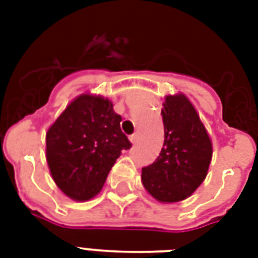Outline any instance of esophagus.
Returning <instances> with one entry per match:
<instances>
[{"label": "esophagus", "instance_id": "obj_1", "mask_svg": "<svg viewBox=\"0 0 258 258\" xmlns=\"http://www.w3.org/2000/svg\"><path fill=\"white\" fill-rule=\"evenodd\" d=\"M130 141L133 142V143H137V141H138L137 134H133V135H130Z\"/></svg>", "mask_w": 258, "mask_h": 258}]
</instances>
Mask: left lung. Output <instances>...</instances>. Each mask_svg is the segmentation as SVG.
Masks as SVG:
<instances>
[{"mask_svg":"<svg viewBox=\"0 0 258 258\" xmlns=\"http://www.w3.org/2000/svg\"><path fill=\"white\" fill-rule=\"evenodd\" d=\"M165 142L159 157L142 169V183L159 202L186 200L204 182L212 142L184 95L167 96L162 108Z\"/></svg>","mask_w":258,"mask_h":258,"instance_id":"obj_1","label":"left lung"}]
</instances>
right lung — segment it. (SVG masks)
Wrapping results in <instances>:
<instances>
[{
  "instance_id": "obj_1",
  "label": "right lung",
  "mask_w": 258,
  "mask_h": 258,
  "mask_svg": "<svg viewBox=\"0 0 258 258\" xmlns=\"http://www.w3.org/2000/svg\"><path fill=\"white\" fill-rule=\"evenodd\" d=\"M112 103L92 95L75 99L46 133V162L62 192L88 201L104 186L121 150L131 142Z\"/></svg>"
}]
</instances>
